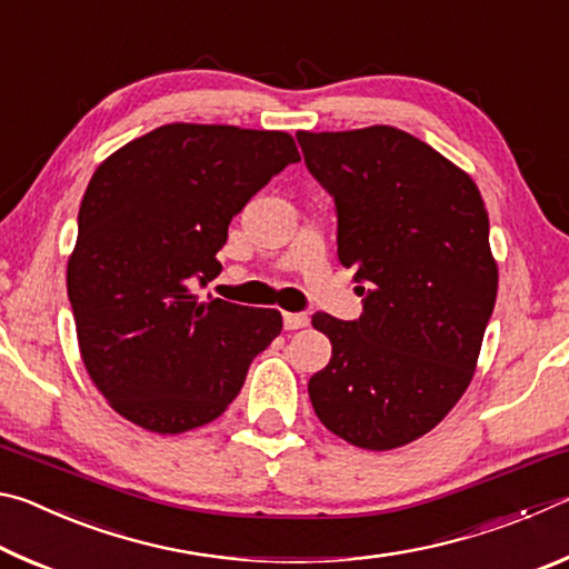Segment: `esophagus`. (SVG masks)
Masks as SVG:
<instances>
[{
    "mask_svg": "<svg viewBox=\"0 0 569 569\" xmlns=\"http://www.w3.org/2000/svg\"><path fill=\"white\" fill-rule=\"evenodd\" d=\"M308 326V316L306 313H283V329L286 331H298Z\"/></svg>",
    "mask_w": 569,
    "mask_h": 569,
    "instance_id": "34e87169",
    "label": "esophagus"
}]
</instances>
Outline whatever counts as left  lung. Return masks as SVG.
<instances>
[{"mask_svg": "<svg viewBox=\"0 0 569 569\" xmlns=\"http://www.w3.org/2000/svg\"><path fill=\"white\" fill-rule=\"evenodd\" d=\"M296 138L336 203L339 261L363 283L356 321L313 313L333 351L308 397L349 445L403 447L475 377L497 298L485 200L465 170L389 124Z\"/></svg>", "mask_w": 569, "mask_h": 569, "instance_id": "8db88e82", "label": "left lung"}]
</instances>
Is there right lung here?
I'll return each instance as SVG.
<instances>
[{"label":"right lung","instance_id":"add662e5","mask_svg":"<svg viewBox=\"0 0 569 569\" xmlns=\"http://www.w3.org/2000/svg\"><path fill=\"white\" fill-rule=\"evenodd\" d=\"M288 132L162 124L94 170L67 263L80 353L110 407L156 435L218 419L283 319L210 298L228 226L286 166Z\"/></svg>","mask_w":569,"mask_h":569}]
</instances>
